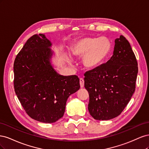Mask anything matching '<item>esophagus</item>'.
<instances>
[{
    "label": "esophagus",
    "instance_id": "1",
    "mask_svg": "<svg viewBox=\"0 0 149 149\" xmlns=\"http://www.w3.org/2000/svg\"><path fill=\"white\" fill-rule=\"evenodd\" d=\"M79 83H80V86L81 88H83L84 85V81L83 78H80L79 79Z\"/></svg>",
    "mask_w": 149,
    "mask_h": 149
}]
</instances>
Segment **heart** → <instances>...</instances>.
<instances>
[{
    "instance_id": "b5f03b06",
    "label": "heart",
    "mask_w": 149,
    "mask_h": 149,
    "mask_svg": "<svg viewBox=\"0 0 149 149\" xmlns=\"http://www.w3.org/2000/svg\"><path fill=\"white\" fill-rule=\"evenodd\" d=\"M111 49V42L106 37H87L75 42L72 47V53L75 56H83L84 66L93 69L103 63L109 55ZM67 59L69 62L72 61L70 56H68Z\"/></svg>"
}]
</instances>
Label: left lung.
Segmentation results:
<instances>
[{"instance_id":"obj_1","label":"left lung","mask_w":149,"mask_h":149,"mask_svg":"<svg viewBox=\"0 0 149 149\" xmlns=\"http://www.w3.org/2000/svg\"><path fill=\"white\" fill-rule=\"evenodd\" d=\"M137 73L136 56L127 40L120 35L115 40L110 60L84 73L88 111L94 119L109 120L120 115L135 91Z\"/></svg>"}]
</instances>
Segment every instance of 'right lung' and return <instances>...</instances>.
I'll use <instances>...</instances> for the list:
<instances>
[{
    "mask_svg": "<svg viewBox=\"0 0 149 149\" xmlns=\"http://www.w3.org/2000/svg\"><path fill=\"white\" fill-rule=\"evenodd\" d=\"M52 44L44 34L31 37L13 64L16 95L27 114L53 123L64 115L68 98L80 88L76 75L63 76L53 68Z\"/></svg>",
    "mask_w": 149,
    "mask_h": 149,
    "instance_id": "add662e5",
    "label": "right lung"
}]
</instances>
